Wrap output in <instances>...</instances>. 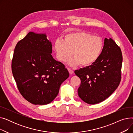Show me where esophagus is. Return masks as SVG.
<instances>
[{
    "label": "esophagus",
    "instance_id": "esophagus-1",
    "mask_svg": "<svg viewBox=\"0 0 133 133\" xmlns=\"http://www.w3.org/2000/svg\"><path fill=\"white\" fill-rule=\"evenodd\" d=\"M68 71H69V74H73V73H74V71L72 70V69L69 68H68Z\"/></svg>",
    "mask_w": 133,
    "mask_h": 133
}]
</instances>
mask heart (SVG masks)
<instances>
[{"label":"heart","instance_id":"1","mask_svg":"<svg viewBox=\"0 0 133 133\" xmlns=\"http://www.w3.org/2000/svg\"><path fill=\"white\" fill-rule=\"evenodd\" d=\"M103 48V41L100 37L83 32L69 33L64 41L58 40L54 44L57 58L61 61H66L73 52L74 58L68 62L71 66H87L93 64L100 57Z\"/></svg>","mask_w":133,"mask_h":133}]
</instances>
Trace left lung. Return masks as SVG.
Segmentation results:
<instances>
[{"mask_svg": "<svg viewBox=\"0 0 133 133\" xmlns=\"http://www.w3.org/2000/svg\"><path fill=\"white\" fill-rule=\"evenodd\" d=\"M122 54L120 47L111 38H105L99 58L89 66L74 71L81 80L78 95L85 102H101L112 94L121 79Z\"/></svg>", "mask_w": 133, "mask_h": 133, "instance_id": "obj_1", "label": "left lung"}]
</instances>
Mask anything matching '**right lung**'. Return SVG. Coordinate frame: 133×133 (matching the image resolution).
Returning <instances> with one entry per match:
<instances>
[{
  "label": "right lung",
  "mask_w": 133,
  "mask_h": 133,
  "mask_svg": "<svg viewBox=\"0 0 133 133\" xmlns=\"http://www.w3.org/2000/svg\"><path fill=\"white\" fill-rule=\"evenodd\" d=\"M52 45L46 35L30 32L18 42L12 60V72L24 98L34 104L51 102L69 72L51 55Z\"/></svg>",
  "instance_id": "right-lung-1"
}]
</instances>
